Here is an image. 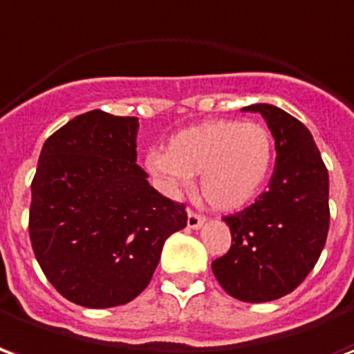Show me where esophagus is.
<instances>
[{"mask_svg": "<svg viewBox=\"0 0 354 354\" xmlns=\"http://www.w3.org/2000/svg\"><path fill=\"white\" fill-rule=\"evenodd\" d=\"M187 215H188L187 224H188V228H190V230H198V228H202L203 223H205V218H203L202 215H198V213H194L192 209H188Z\"/></svg>", "mask_w": 354, "mask_h": 354, "instance_id": "34e87169", "label": "esophagus"}]
</instances>
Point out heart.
<instances>
[{"instance_id": "1", "label": "heart", "mask_w": 354, "mask_h": 354, "mask_svg": "<svg viewBox=\"0 0 354 354\" xmlns=\"http://www.w3.org/2000/svg\"><path fill=\"white\" fill-rule=\"evenodd\" d=\"M273 154V136L264 124L215 118L174 133L166 152L147 156V169L167 194H179L200 174L205 202L218 211H237L264 188Z\"/></svg>"}]
</instances>
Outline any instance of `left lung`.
I'll return each mask as SVG.
<instances>
[{
  "mask_svg": "<svg viewBox=\"0 0 354 354\" xmlns=\"http://www.w3.org/2000/svg\"><path fill=\"white\" fill-rule=\"evenodd\" d=\"M275 139L270 188L236 215L224 216L232 247L211 264L236 300L262 304L292 292L321 257L330 226L328 171L311 131L286 111L254 103Z\"/></svg>",
  "mask_w": 354,
  "mask_h": 354,
  "instance_id": "8db88e82",
  "label": "left lung"
}]
</instances>
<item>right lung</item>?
<instances>
[{
  "mask_svg": "<svg viewBox=\"0 0 354 354\" xmlns=\"http://www.w3.org/2000/svg\"><path fill=\"white\" fill-rule=\"evenodd\" d=\"M136 117L90 111L54 131L32 183L30 239L58 292L92 309L143 292L162 247L187 226L183 203L149 185L136 164Z\"/></svg>",
  "mask_w": 354,
  "mask_h": 354,
  "instance_id": "add662e5",
  "label": "right lung"
}]
</instances>
